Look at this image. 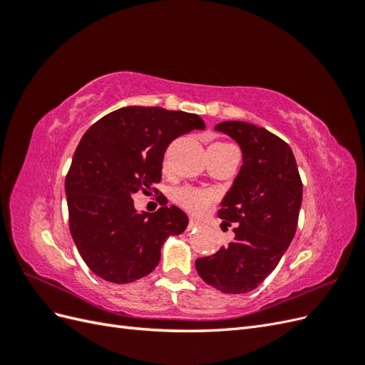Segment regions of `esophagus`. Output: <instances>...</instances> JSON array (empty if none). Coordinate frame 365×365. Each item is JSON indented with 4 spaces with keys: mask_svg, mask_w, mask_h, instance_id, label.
Segmentation results:
<instances>
[{
    "mask_svg": "<svg viewBox=\"0 0 365 365\" xmlns=\"http://www.w3.org/2000/svg\"><path fill=\"white\" fill-rule=\"evenodd\" d=\"M200 225H201V224H200V220L190 219V220H189V225H187V231H192V230L197 228V227H200Z\"/></svg>",
    "mask_w": 365,
    "mask_h": 365,
    "instance_id": "esophagus-1",
    "label": "esophagus"
}]
</instances>
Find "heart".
Segmentation results:
<instances>
[{"instance_id":"obj_1","label":"heart","mask_w":365,"mask_h":365,"mask_svg":"<svg viewBox=\"0 0 365 365\" xmlns=\"http://www.w3.org/2000/svg\"><path fill=\"white\" fill-rule=\"evenodd\" d=\"M173 201L178 204L187 213L195 216H204L213 204L216 202V193L204 187H193L185 185L181 189H176L173 193Z\"/></svg>"}]
</instances>
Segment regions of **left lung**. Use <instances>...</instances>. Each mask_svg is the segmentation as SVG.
I'll return each instance as SVG.
<instances>
[{"instance_id": "obj_1", "label": "left lung", "mask_w": 365, "mask_h": 365, "mask_svg": "<svg viewBox=\"0 0 365 365\" xmlns=\"http://www.w3.org/2000/svg\"><path fill=\"white\" fill-rule=\"evenodd\" d=\"M216 130L240 146L244 164L217 215L236 224L235 240L197 259L201 279L225 294H245L277 267L295 236L303 182L288 143L245 121H222Z\"/></svg>"}]
</instances>
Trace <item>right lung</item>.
<instances>
[{
  "label": "right lung",
  "instance_id": "1",
  "mask_svg": "<svg viewBox=\"0 0 365 365\" xmlns=\"http://www.w3.org/2000/svg\"><path fill=\"white\" fill-rule=\"evenodd\" d=\"M193 129H205L196 114L126 106L83 134L65 193L74 244L101 279L121 284L145 277L158 264L164 240L187 228L181 208L165 201L155 213H138L132 193H146L161 181L165 149Z\"/></svg>",
  "mask_w": 365,
  "mask_h": 365
}]
</instances>
